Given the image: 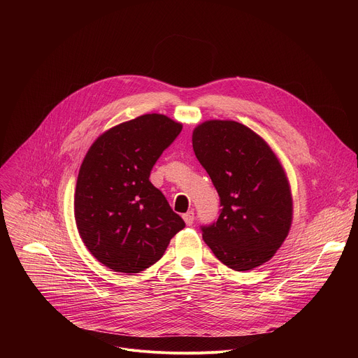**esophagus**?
Masks as SVG:
<instances>
[{
	"instance_id": "obj_1",
	"label": "esophagus",
	"mask_w": 358,
	"mask_h": 358,
	"mask_svg": "<svg viewBox=\"0 0 358 358\" xmlns=\"http://www.w3.org/2000/svg\"><path fill=\"white\" fill-rule=\"evenodd\" d=\"M182 218H184V221H185V224H187V225H192V224H194V220H195V217H194V211L191 210V211L185 213V214L182 215Z\"/></svg>"
}]
</instances>
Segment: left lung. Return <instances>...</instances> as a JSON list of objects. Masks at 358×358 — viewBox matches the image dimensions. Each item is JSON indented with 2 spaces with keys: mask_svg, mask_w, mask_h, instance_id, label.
Wrapping results in <instances>:
<instances>
[{
  "mask_svg": "<svg viewBox=\"0 0 358 358\" xmlns=\"http://www.w3.org/2000/svg\"><path fill=\"white\" fill-rule=\"evenodd\" d=\"M192 148L222 207L215 222L201 227L203 241L234 271L268 262L286 239L293 215L289 181L275 152L234 120L196 126Z\"/></svg>",
  "mask_w": 358,
  "mask_h": 358,
  "instance_id": "left-lung-1",
  "label": "left lung"
}]
</instances>
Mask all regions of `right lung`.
<instances>
[{"mask_svg": "<svg viewBox=\"0 0 358 358\" xmlns=\"http://www.w3.org/2000/svg\"><path fill=\"white\" fill-rule=\"evenodd\" d=\"M181 129L164 115H143L105 131L86 152L75 191L76 227L89 252L115 272L155 265L185 227L150 182L152 166Z\"/></svg>", "mask_w": 358, "mask_h": 358, "instance_id": "obj_1", "label": "right lung"}]
</instances>
